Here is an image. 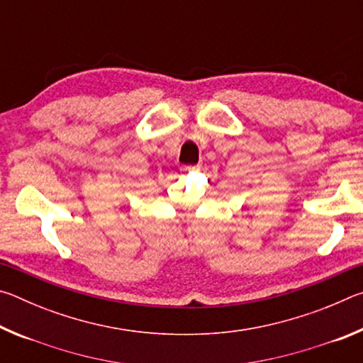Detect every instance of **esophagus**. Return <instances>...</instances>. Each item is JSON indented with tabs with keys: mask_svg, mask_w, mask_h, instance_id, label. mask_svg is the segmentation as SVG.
I'll list each match as a JSON object with an SVG mask.
<instances>
[{
	"mask_svg": "<svg viewBox=\"0 0 363 363\" xmlns=\"http://www.w3.org/2000/svg\"><path fill=\"white\" fill-rule=\"evenodd\" d=\"M181 169L184 171V173H190V171H196V169H200V167H199V164H196V167H182Z\"/></svg>",
	"mask_w": 363,
	"mask_h": 363,
	"instance_id": "1",
	"label": "esophagus"
}]
</instances>
